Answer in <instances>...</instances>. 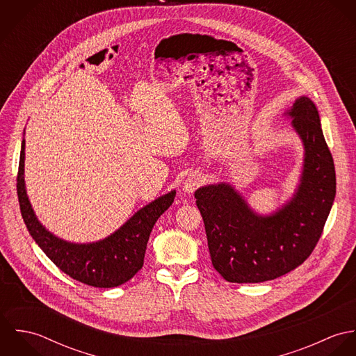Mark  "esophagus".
Masks as SVG:
<instances>
[{
    "mask_svg": "<svg viewBox=\"0 0 356 356\" xmlns=\"http://www.w3.org/2000/svg\"><path fill=\"white\" fill-rule=\"evenodd\" d=\"M203 184V177L197 172H192L186 177V179L184 181V185H182V189L184 192L186 193H193L200 185Z\"/></svg>",
    "mask_w": 356,
    "mask_h": 356,
    "instance_id": "34e87169",
    "label": "esophagus"
}]
</instances>
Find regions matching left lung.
<instances>
[{
  "label": "left lung",
  "mask_w": 356,
  "mask_h": 356,
  "mask_svg": "<svg viewBox=\"0 0 356 356\" xmlns=\"http://www.w3.org/2000/svg\"><path fill=\"white\" fill-rule=\"evenodd\" d=\"M285 115L305 145L300 184L289 203L259 215L230 184L195 192L212 266L229 282H264L300 266L314 251L334 202V163L315 104L299 97Z\"/></svg>",
  "instance_id": "left-lung-1"
}]
</instances>
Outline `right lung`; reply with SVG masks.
Here are the masks:
<instances>
[{
  "instance_id": "right-lung-1",
  "label": "right lung",
  "mask_w": 356,
  "mask_h": 356,
  "mask_svg": "<svg viewBox=\"0 0 356 356\" xmlns=\"http://www.w3.org/2000/svg\"><path fill=\"white\" fill-rule=\"evenodd\" d=\"M16 188L23 220L40 248L63 273L95 288L119 286L143 268L153 225L174 203L175 197V191H171L153 200L104 240L75 244L51 234L40 223L31 208L24 185V140L22 141Z\"/></svg>"
}]
</instances>
